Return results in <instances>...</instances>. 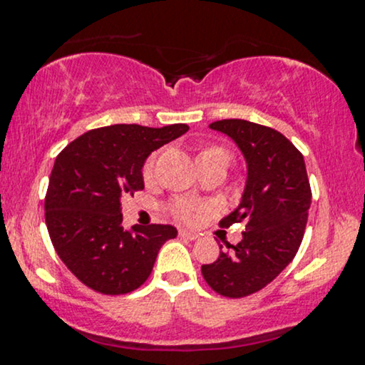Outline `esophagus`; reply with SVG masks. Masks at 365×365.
<instances>
[{"label": "esophagus", "instance_id": "1", "mask_svg": "<svg viewBox=\"0 0 365 365\" xmlns=\"http://www.w3.org/2000/svg\"><path fill=\"white\" fill-rule=\"evenodd\" d=\"M180 238H183V240H190V241H195V240H199V232H195V231H187V230H180Z\"/></svg>", "mask_w": 365, "mask_h": 365}]
</instances>
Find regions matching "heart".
<instances>
[{
    "instance_id": "1",
    "label": "heart",
    "mask_w": 365,
    "mask_h": 365,
    "mask_svg": "<svg viewBox=\"0 0 365 365\" xmlns=\"http://www.w3.org/2000/svg\"><path fill=\"white\" fill-rule=\"evenodd\" d=\"M199 158H219V160H225L230 163V153H227L226 149L221 146H209V148L202 149ZM156 161H158V155H151L148 158L146 163H144L143 175H144V180H148V182L155 177ZM171 210H173L175 216H177L178 219H183V221H192L197 214L195 207H192V205H188V204H177V205H173V209Z\"/></svg>"
}]
</instances>
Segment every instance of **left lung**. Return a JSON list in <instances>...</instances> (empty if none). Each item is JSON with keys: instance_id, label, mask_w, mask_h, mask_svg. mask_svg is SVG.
Listing matches in <instances>:
<instances>
[{"instance_id": "left-lung-1", "label": "left lung", "mask_w": 365, "mask_h": 365, "mask_svg": "<svg viewBox=\"0 0 365 365\" xmlns=\"http://www.w3.org/2000/svg\"><path fill=\"white\" fill-rule=\"evenodd\" d=\"M209 127L235 140L247 161L240 205L219 225L245 221L247 231L230 252L202 265V275L221 296L245 297L270 284L296 257L308 222L309 180L304 158L279 130L243 118Z\"/></svg>"}]
</instances>
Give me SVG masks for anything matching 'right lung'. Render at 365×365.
<instances>
[{
    "mask_svg": "<svg viewBox=\"0 0 365 365\" xmlns=\"http://www.w3.org/2000/svg\"><path fill=\"white\" fill-rule=\"evenodd\" d=\"M187 130V124L100 127L56 158L46 195L47 231L64 265L93 291L133 292L148 280L165 241L177 238L170 225L124 230L120 200L144 188L148 156Z\"/></svg>",
    "mask_w": 365,
    "mask_h": 365,
    "instance_id": "right-lung-1",
    "label": "right lung"
}]
</instances>
